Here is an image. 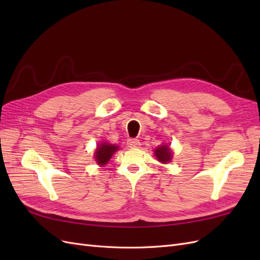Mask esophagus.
<instances>
[{
  "label": "esophagus",
  "instance_id": "1",
  "mask_svg": "<svg viewBox=\"0 0 260 260\" xmlns=\"http://www.w3.org/2000/svg\"><path fill=\"white\" fill-rule=\"evenodd\" d=\"M127 144L131 148H137V147L140 146V141L138 139H133V138L132 139H128Z\"/></svg>",
  "mask_w": 260,
  "mask_h": 260
}]
</instances>
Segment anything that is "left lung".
I'll return each instance as SVG.
<instances>
[{
    "mask_svg": "<svg viewBox=\"0 0 260 260\" xmlns=\"http://www.w3.org/2000/svg\"><path fill=\"white\" fill-rule=\"evenodd\" d=\"M155 156L157 157V159L164 164L168 162L172 158L171 151H170L169 146H167V145H162V146L157 147L155 149Z\"/></svg>",
    "mask_w": 260,
    "mask_h": 260,
    "instance_id": "8db88e82",
    "label": "left lung"
}]
</instances>
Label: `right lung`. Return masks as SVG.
<instances>
[{
    "label": "right lung",
    "mask_w": 260,
    "mask_h": 260,
    "mask_svg": "<svg viewBox=\"0 0 260 260\" xmlns=\"http://www.w3.org/2000/svg\"><path fill=\"white\" fill-rule=\"evenodd\" d=\"M117 149H118V146H116V145H112L108 143L100 144V146H98L96 151H95V159H96L98 164L102 165V166L107 164Z\"/></svg>",
    "instance_id": "right-lung-1"
}]
</instances>
